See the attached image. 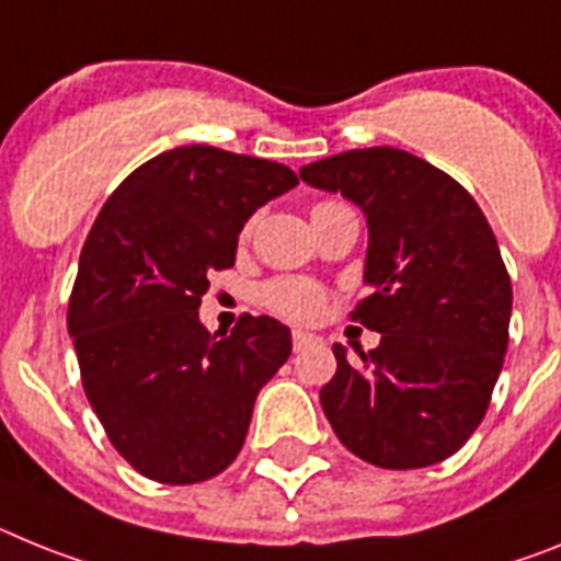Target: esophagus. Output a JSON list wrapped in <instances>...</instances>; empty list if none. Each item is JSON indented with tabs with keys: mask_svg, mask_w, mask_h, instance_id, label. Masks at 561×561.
I'll use <instances>...</instances> for the list:
<instances>
[{
	"mask_svg": "<svg viewBox=\"0 0 561 561\" xmlns=\"http://www.w3.org/2000/svg\"><path fill=\"white\" fill-rule=\"evenodd\" d=\"M313 341H319L313 333H305V330H294V350H305L308 344H313Z\"/></svg>",
	"mask_w": 561,
	"mask_h": 561,
	"instance_id": "esophagus-1",
	"label": "esophagus"
}]
</instances>
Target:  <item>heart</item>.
I'll use <instances>...</instances> for the list:
<instances>
[{
    "mask_svg": "<svg viewBox=\"0 0 561 561\" xmlns=\"http://www.w3.org/2000/svg\"><path fill=\"white\" fill-rule=\"evenodd\" d=\"M262 301L274 313L294 321H310L321 313L324 294L310 282L301 279H274L262 287Z\"/></svg>",
    "mask_w": 561,
    "mask_h": 561,
    "instance_id": "heart-1",
    "label": "heart"
}]
</instances>
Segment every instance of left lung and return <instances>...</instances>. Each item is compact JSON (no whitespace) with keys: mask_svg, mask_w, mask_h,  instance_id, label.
<instances>
[{"mask_svg":"<svg viewBox=\"0 0 561 561\" xmlns=\"http://www.w3.org/2000/svg\"><path fill=\"white\" fill-rule=\"evenodd\" d=\"M299 174L367 217L373 294L350 316L381 333L355 367L333 344L339 367L321 409L362 460L435 466L480 426L508 350L511 279L494 231L455 178L392 146L350 149Z\"/></svg>","mask_w":561,"mask_h":561,"instance_id":"left-lung-1","label":"left lung"}]
</instances>
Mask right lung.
<instances>
[{"instance_id":"obj_1","label":"right lung","mask_w":561,"mask_h":561,"mask_svg":"<svg viewBox=\"0 0 561 561\" xmlns=\"http://www.w3.org/2000/svg\"><path fill=\"white\" fill-rule=\"evenodd\" d=\"M296 183L274 160L178 146L138 165L87 233L67 330L106 437L149 480L226 471L290 355V330L271 316L211 335L197 308L208 274L237 260L248 217Z\"/></svg>"}]
</instances>
